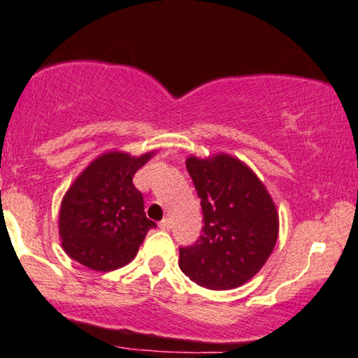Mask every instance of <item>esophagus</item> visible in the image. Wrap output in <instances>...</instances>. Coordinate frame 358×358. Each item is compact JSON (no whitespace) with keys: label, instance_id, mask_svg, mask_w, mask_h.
Wrapping results in <instances>:
<instances>
[{"label":"esophagus","instance_id":"esophagus-1","mask_svg":"<svg viewBox=\"0 0 358 358\" xmlns=\"http://www.w3.org/2000/svg\"><path fill=\"white\" fill-rule=\"evenodd\" d=\"M159 228L164 229V231H169L171 229V220H169V217H164V220L159 222Z\"/></svg>","mask_w":358,"mask_h":358}]
</instances>
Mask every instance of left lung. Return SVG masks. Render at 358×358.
<instances>
[{"mask_svg": "<svg viewBox=\"0 0 358 358\" xmlns=\"http://www.w3.org/2000/svg\"><path fill=\"white\" fill-rule=\"evenodd\" d=\"M186 167L204 226L194 245L179 248V268L199 287H241L262 270L276 245V206L258 176L233 155H191Z\"/></svg>", "mask_w": 358, "mask_h": 358, "instance_id": "left-lung-1", "label": "left lung"}]
</instances>
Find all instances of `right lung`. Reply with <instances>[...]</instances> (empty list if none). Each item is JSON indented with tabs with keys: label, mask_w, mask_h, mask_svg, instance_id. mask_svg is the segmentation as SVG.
Instances as JSON below:
<instances>
[{
	"label": "right lung",
	"mask_w": 358,
	"mask_h": 358,
	"mask_svg": "<svg viewBox=\"0 0 358 358\" xmlns=\"http://www.w3.org/2000/svg\"><path fill=\"white\" fill-rule=\"evenodd\" d=\"M152 155L105 152L75 179L58 216L62 246L71 259L90 270L112 271L136 258L155 222L145 216L144 197L132 178Z\"/></svg>",
	"instance_id": "obj_1"
}]
</instances>
